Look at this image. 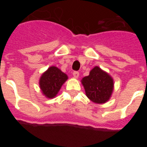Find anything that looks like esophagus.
Listing matches in <instances>:
<instances>
[{"label":"esophagus","instance_id":"esophagus-1","mask_svg":"<svg viewBox=\"0 0 147 147\" xmlns=\"http://www.w3.org/2000/svg\"><path fill=\"white\" fill-rule=\"evenodd\" d=\"M73 76L74 78H78L79 76H80V73L78 72V71H74L73 72Z\"/></svg>","mask_w":147,"mask_h":147}]
</instances>
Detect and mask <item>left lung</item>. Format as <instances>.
Returning <instances> with one entry per match:
<instances>
[{
    "mask_svg": "<svg viewBox=\"0 0 147 147\" xmlns=\"http://www.w3.org/2000/svg\"><path fill=\"white\" fill-rule=\"evenodd\" d=\"M82 83L88 98L95 103L107 102L113 90V80L111 76L97 66L90 71L89 76L83 78Z\"/></svg>",
    "mask_w": 147,
    "mask_h": 147,
    "instance_id": "1",
    "label": "left lung"
}]
</instances>
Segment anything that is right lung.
Listing matches in <instances>:
<instances>
[{"label":"right lung","mask_w":147,"mask_h":147,"mask_svg":"<svg viewBox=\"0 0 147 147\" xmlns=\"http://www.w3.org/2000/svg\"><path fill=\"white\" fill-rule=\"evenodd\" d=\"M67 80V76L58 67L52 66L41 76L40 87L45 96L49 98H54Z\"/></svg>","instance_id":"1"}]
</instances>
